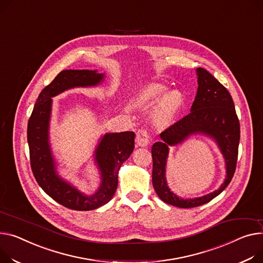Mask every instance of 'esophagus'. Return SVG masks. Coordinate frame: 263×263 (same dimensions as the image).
<instances>
[{
  "label": "esophagus",
  "mask_w": 263,
  "mask_h": 263,
  "mask_svg": "<svg viewBox=\"0 0 263 263\" xmlns=\"http://www.w3.org/2000/svg\"><path fill=\"white\" fill-rule=\"evenodd\" d=\"M136 145L139 147H146L149 144V134L146 129H139L136 133Z\"/></svg>",
  "instance_id": "obj_1"
}]
</instances>
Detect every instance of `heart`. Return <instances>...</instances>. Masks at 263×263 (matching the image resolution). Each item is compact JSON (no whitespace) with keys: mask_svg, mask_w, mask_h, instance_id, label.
I'll list each match as a JSON object with an SVG mask.
<instances>
[{"mask_svg":"<svg viewBox=\"0 0 263 263\" xmlns=\"http://www.w3.org/2000/svg\"><path fill=\"white\" fill-rule=\"evenodd\" d=\"M167 92H168L167 86L157 84L152 86L151 89L147 91L146 98L149 100L156 101V100H160L162 97H164ZM184 100H185L184 95L180 91L169 92L164 98L159 112H157V115H156L157 120L160 122H168L171 119H173L184 104Z\"/></svg>","mask_w":263,"mask_h":263,"instance_id":"heart-1","label":"heart"}]
</instances>
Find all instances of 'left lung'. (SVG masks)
Segmentation results:
<instances>
[{
    "label": "left lung",
    "mask_w": 263,
    "mask_h": 263,
    "mask_svg": "<svg viewBox=\"0 0 263 263\" xmlns=\"http://www.w3.org/2000/svg\"><path fill=\"white\" fill-rule=\"evenodd\" d=\"M196 72L199 86L190 113L164 130L160 134L161 141L154 143L151 148L154 190L163 202L181 208L197 207L208 203L227 187L236 170L240 141V124L231 94L206 69L198 67ZM191 135L207 136L217 144L224 157L227 176L221 186L211 194L184 199L168 188L165 180V165L168 148L181 143Z\"/></svg>",
    "instance_id": "obj_1"
}]
</instances>
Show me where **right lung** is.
Listing matches in <instances>:
<instances>
[{"label":"right lung","instance_id":"right-lung-1","mask_svg":"<svg viewBox=\"0 0 263 263\" xmlns=\"http://www.w3.org/2000/svg\"><path fill=\"white\" fill-rule=\"evenodd\" d=\"M104 74L90 69H65L39 94L27 125L30 166L39 186L59 204L74 211H93L113 198L120 166L133 152L134 132L106 133L94 151V163L100 173V185L93 195H86L57 172V163L49 143V121L52 98L74 87L99 85Z\"/></svg>","mask_w":263,"mask_h":263}]
</instances>
